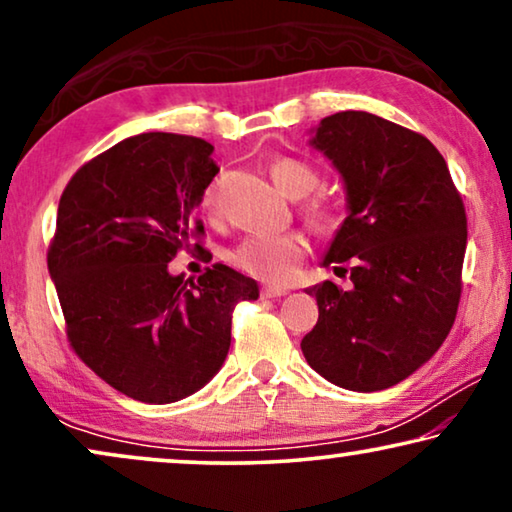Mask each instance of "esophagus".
Here are the masks:
<instances>
[{
    "instance_id": "34e87169",
    "label": "esophagus",
    "mask_w": 512,
    "mask_h": 512,
    "mask_svg": "<svg viewBox=\"0 0 512 512\" xmlns=\"http://www.w3.org/2000/svg\"><path fill=\"white\" fill-rule=\"evenodd\" d=\"M286 289H282V286H265V289L261 291V296L263 298H282V296H286Z\"/></svg>"
}]
</instances>
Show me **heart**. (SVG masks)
Returning <instances> with one entry per match:
<instances>
[{
    "instance_id": "obj_1",
    "label": "heart",
    "mask_w": 512,
    "mask_h": 512,
    "mask_svg": "<svg viewBox=\"0 0 512 512\" xmlns=\"http://www.w3.org/2000/svg\"><path fill=\"white\" fill-rule=\"evenodd\" d=\"M270 179L275 186L289 198H305L314 188L319 186V172L310 163L300 158H277L272 160ZM216 202H219V186L209 184L202 193L200 207L202 212H216ZM305 219L314 228L328 230L340 221L338 202L328 198L324 193L310 195L303 205ZM305 254L303 237L296 233H279V235H249L242 242L235 244L230 251V263L240 268L247 275L263 279V282H289L296 275L300 258Z\"/></svg>"
}]
</instances>
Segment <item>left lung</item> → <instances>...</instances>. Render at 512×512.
I'll use <instances>...</instances> for the list:
<instances>
[{"instance_id": "1", "label": "left lung", "mask_w": 512, "mask_h": 512, "mask_svg": "<svg viewBox=\"0 0 512 512\" xmlns=\"http://www.w3.org/2000/svg\"><path fill=\"white\" fill-rule=\"evenodd\" d=\"M312 144L338 167L349 205L324 265L352 263L354 286L307 289L319 319L300 349L342 389H389L438 352L457 319L464 200L429 139L368 111L321 118Z\"/></svg>"}]
</instances>
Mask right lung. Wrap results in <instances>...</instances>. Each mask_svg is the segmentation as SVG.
<instances>
[{"instance_id":"right-lung-1","label":"right lung","mask_w":512,"mask_h":512,"mask_svg":"<svg viewBox=\"0 0 512 512\" xmlns=\"http://www.w3.org/2000/svg\"><path fill=\"white\" fill-rule=\"evenodd\" d=\"M200 137L144 132L81 165L62 191L48 272L76 356L142 403H174L212 380L251 277L214 263L172 277L167 263L205 235L193 209L219 174ZM202 249L200 242L193 244Z\"/></svg>"}]
</instances>
